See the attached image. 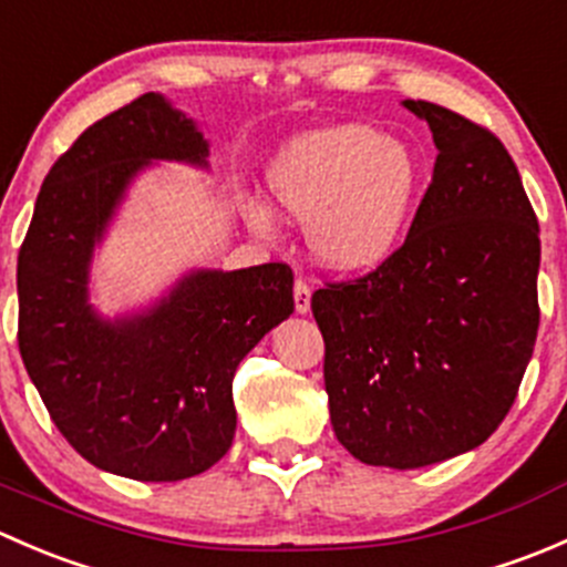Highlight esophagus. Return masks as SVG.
<instances>
[{
  "mask_svg": "<svg viewBox=\"0 0 567 567\" xmlns=\"http://www.w3.org/2000/svg\"><path fill=\"white\" fill-rule=\"evenodd\" d=\"M310 296H312L310 285H307L305 279H296L293 305H296V312H299V316H307V312H310Z\"/></svg>",
  "mask_w": 567,
  "mask_h": 567,
  "instance_id": "34e87169",
  "label": "esophagus"
}]
</instances>
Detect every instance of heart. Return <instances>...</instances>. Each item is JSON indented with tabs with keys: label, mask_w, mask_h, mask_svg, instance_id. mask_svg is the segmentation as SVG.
<instances>
[{
	"label": "heart",
	"mask_w": 567,
	"mask_h": 567,
	"mask_svg": "<svg viewBox=\"0 0 567 567\" xmlns=\"http://www.w3.org/2000/svg\"><path fill=\"white\" fill-rule=\"evenodd\" d=\"M274 205L307 225L320 262L337 271L375 268L398 249L420 203L422 167L405 142L370 125L310 131L277 153L266 173ZM257 233L274 230L271 210L247 203Z\"/></svg>",
	"instance_id": "obj_1"
}]
</instances>
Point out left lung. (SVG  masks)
<instances>
[{"instance_id":"8db88e82","label":"left lung","mask_w":567,"mask_h":567,"mask_svg":"<svg viewBox=\"0 0 567 567\" xmlns=\"http://www.w3.org/2000/svg\"><path fill=\"white\" fill-rule=\"evenodd\" d=\"M436 142L431 186L403 247L353 282H326L312 316L342 447L420 468L502 425L535 348L540 227L516 164L483 125L403 101Z\"/></svg>"}]
</instances>
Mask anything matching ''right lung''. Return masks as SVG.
Masks as SVG:
<instances>
[{"mask_svg": "<svg viewBox=\"0 0 567 567\" xmlns=\"http://www.w3.org/2000/svg\"><path fill=\"white\" fill-rule=\"evenodd\" d=\"M208 142L164 95L90 125L40 186L19 251V348L51 420L104 472L175 483L214 466L236 436L233 375L293 312L285 262L177 279L145 312L90 305L95 244L151 162L208 167Z\"/></svg>", "mask_w": 567, "mask_h": 567, "instance_id": "1", "label": "right lung"}]
</instances>
